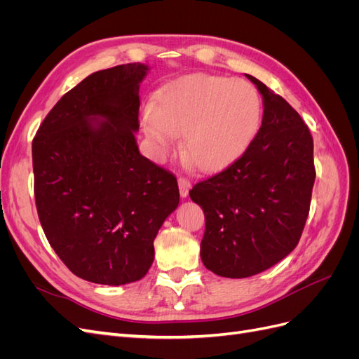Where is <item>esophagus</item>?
<instances>
[{
  "label": "esophagus",
  "mask_w": 359,
  "mask_h": 359,
  "mask_svg": "<svg viewBox=\"0 0 359 359\" xmlns=\"http://www.w3.org/2000/svg\"><path fill=\"white\" fill-rule=\"evenodd\" d=\"M178 187H180V194L181 198H187L189 196V190H190V181L187 178H178Z\"/></svg>",
  "instance_id": "1"
}]
</instances>
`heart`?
I'll return each instance as SVG.
<instances>
[{"instance_id":"1","label":"heart","mask_w":359,"mask_h":359,"mask_svg":"<svg viewBox=\"0 0 359 359\" xmlns=\"http://www.w3.org/2000/svg\"><path fill=\"white\" fill-rule=\"evenodd\" d=\"M260 123L262 102L252 83L208 73L165 83L142 112L151 156L165 158L182 131V154L202 172L235 161L252 144Z\"/></svg>"}]
</instances>
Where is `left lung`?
<instances>
[{"mask_svg": "<svg viewBox=\"0 0 359 359\" xmlns=\"http://www.w3.org/2000/svg\"><path fill=\"white\" fill-rule=\"evenodd\" d=\"M245 76L262 95V126L240 158L190 190L205 214L202 262L227 278L262 273L297 247L316 178L313 137L299 114Z\"/></svg>", "mask_w": 359, "mask_h": 359, "instance_id": "8db88e82", "label": "left lung"}]
</instances>
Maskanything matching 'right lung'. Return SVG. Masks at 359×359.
<instances>
[{
    "instance_id": "add662e5",
    "label": "right lung",
    "mask_w": 359,
    "mask_h": 359,
    "mask_svg": "<svg viewBox=\"0 0 359 359\" xmlns=\"http://www.w3.org/2000/svg\"><path fill=\"white\" fill-rule=\"evenodd\" d=\"M147 64L95 72L64 94L32 140L39 219L74 276L121 286L142 278L177 210L170 172L139 153V86Z\"/></svg>"
}]
</instances>
